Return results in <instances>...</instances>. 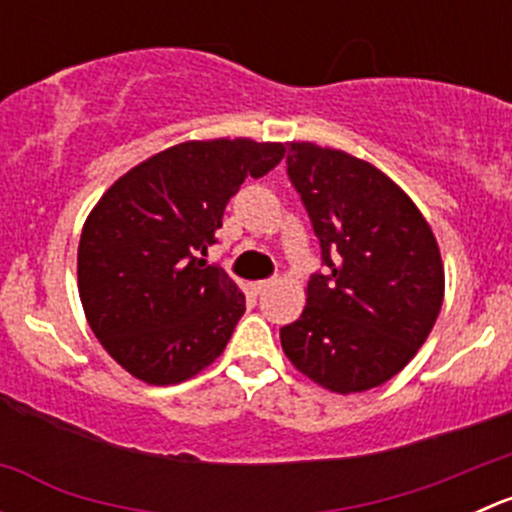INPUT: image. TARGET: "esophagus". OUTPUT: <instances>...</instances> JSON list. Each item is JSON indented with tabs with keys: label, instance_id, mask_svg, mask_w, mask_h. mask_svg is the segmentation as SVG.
Returning <instances> with one entry per match:
<instances>
[{
	"label": "esophagus",
	"instance_id": "esophagus-1",
	"mask_svg": "<svg viewBox=\"0 0 512 512\" xmlns=\"http://www.w3.org/2000/svg\"><path fill=\"white\" fill-rule=\"evenodd\" d=\"M270 287H272V280H257V282H252V285H250L252 292H257V294L265 292V289H270Z\"/></svg>",
	"mask_w": 512,
	"mask_h": 512
}]
</instances>
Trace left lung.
<instances>
[{
  "mask_svg": "<svg viewBox=\"0 0 512 512\" xmlns=\"http://www.w3.org/2000/svg\"><path fill=\"white\" fill-rule=\"evenodd\" d=\"M287 173L322 245L297 322L280 329L294 369L334 394L381 386L414 359L443 304V260L414 200L366 160L289 143Z\"/></svg>",
  "mask_w": 512,
  "mask_h": 512,
  "instance_id": "obj_1",
  "label": "left lung"
}]
</instances>
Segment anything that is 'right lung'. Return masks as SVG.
<instances>
[{
  "label": "right lung",
  "mask_w": 512,
  "mask_h": 512,
  "mask_svg": "<svg viewBox=\"0 0 512 512\" xmlns=\"http://www.w3.org/2000/svg\"><path fill=\"white\" fill-rule=\"evenodd\" d=\"M282 158V143L185 141L123 173L94 205L79 240V297L101 347L138 381L180 384L225 352L245 294L200 255L245 178Z\"/></svg>",
  "instance_id": "add662e5"
}]
</instances>
